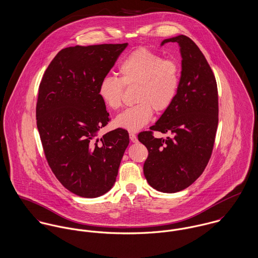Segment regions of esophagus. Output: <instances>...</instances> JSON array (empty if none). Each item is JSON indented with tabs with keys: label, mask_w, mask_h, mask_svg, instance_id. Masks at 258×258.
I'll list each match as a JSON object with an SVG mask.
<instances>
[{
	"label": "esophagus",
	"mask_w": 258,
	"mask_h": 258,
	"mask_svg": "<svg viewBox=\"0 0 258 258\" xmlns=\"http://www.w3.org/2000/svg\"><path fill=\"white\" fill-rule=\"evenodd\" d=\"M130 139H131V141H132L133 143H138V138H137V136H136L135 134L131 133V134H130Z\"/></svg>",
	"instance_id": "34e87169"
}]
</instances>
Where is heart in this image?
Instances as JSON below:
<instances>
[{
  "label": "heart",
  "mask_w": 258,
  "mask_h": 258,
  "mask_svg": "<svg viewBox=\"0 0 258 258\" xmlns=\"http://www.w3.org/2000/svg\"><path fill=\"white\" fill-rule=\"evenodd\" d=\"M119 79L107 76L99 85V96L111 110L121 106L123 87L138 86L136 106L124 110L115 118L116 126L128 132H139L155 112L171 106L179 90L180 68L172 59L163 57L141 47L123 58L118 65Z\"/></svg>",
  "instance_id": "b5f03b06"
}]
</instances>
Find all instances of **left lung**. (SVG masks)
I'll return each instance as SVG.
<instances>
[{"label": "left lung", "mask_w": 258, "mask_h": 258, "mask_svg": "<svg viewBox=\"0 0 258 258\" xmlns=\"http://www.w3.org/2000/svg\"><path fill=\"white\" fill-rule=\"evenodd\" d=\"M180 47L181 77L171 106L151 131L173 137L155 139L143 132L139 141L148 150L143 173L148 184L163 193H176L193 184L205 170L214 147L218 122V87L214 73L196 43L186 35L164 39Z\"/></svg>", "instance_id": "obj_1"}]
</instances>
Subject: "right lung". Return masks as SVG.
Here are the masks:
<instances>
[{"instance_id":"obj_1","label":"right lung","mask_w":258,"mask_h":258,"mask_svg":"<svg viewBox=\"0 0 258 258\" xmlns=\"http://www.w3.org/2000/svg\"><path fill=\"white\" fill-rule=\"evenodd\" d=\"M127 43L71 46L60 50L41 79L36 124L46 160L59 182L84 198L112 189L128 133L99 137L110 121L99 85Z\"/></svg>"}]
</instances>
